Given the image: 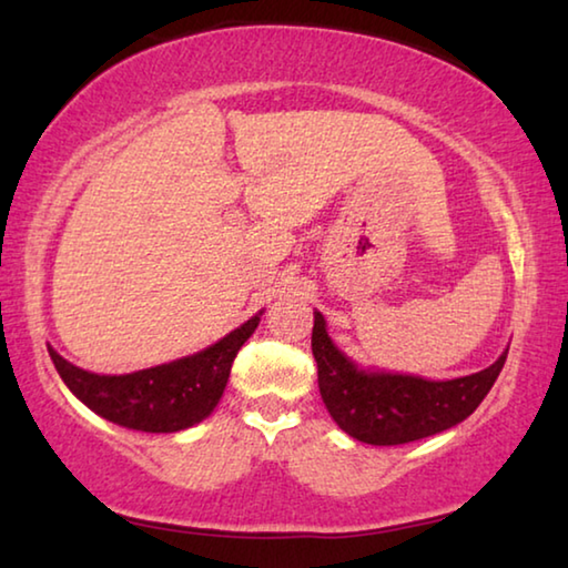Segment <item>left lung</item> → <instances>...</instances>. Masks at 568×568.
<instances>
[{
    "label": "left lung",
    "mask_w": 568,
    "mask_h": 568,
    "mask_svg": "<svg viewBox=\"0 0 568 568\" xmlns=\"http://www.w3.org/2000/svg\"><path fill=\"white\" fill-rule=\"evenodd\" d=\"M311 345L325 408L345 434L371 446L410 444L466 420L491 390L508 353L488 368L454 381L363 371L331 341L318 311Z\"/></svg>",
    "instance_id": "1"
}]
</instances>
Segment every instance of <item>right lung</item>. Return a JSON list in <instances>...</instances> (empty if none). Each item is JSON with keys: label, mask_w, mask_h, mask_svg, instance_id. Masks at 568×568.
Wrapping results in <instances>:
<instances>
[{"label": "right lung", "mask_w": 568, "mask_h": 568, "mask_svg": "<svg viewBox=\"0 0 568 568\" xmlns=\"http://www.w3.org/2000/svg\"><path fill=\"white\" fill-rule=\"evenodd\" d=\"M261 315H253L205 351L124 376L82 371L64 361L52 345H47V351L67 388L98 416L145 434H175L213 413L223 398L235 355L255 333Z\"/></svg>", "instance_id": "obj_1"}]
</instances>
